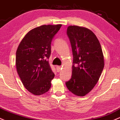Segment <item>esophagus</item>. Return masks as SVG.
I'll list each match as a JSON object with an SVG mask.
<instances>
[{
    "label": "esophagus",
    "mask_w": 120,
    "mask_h": 120,
    "mask_svg": "<svg viewBox=\"0 0 120 120\" xmlns=\"http://www.w3.org/2000/svg\"><path fill=\"white\" fill-rule=\"evenodd\" d=\"M61 68H62V67L60 66H56V71H57V72H60V71L61 70Z\"/></svg>",
    "instance_id": "esophagus-1"
}]
</instances>
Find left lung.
Listing matches in <instances>:
<instances>
[{"label": "left lung", "instance_id": "8db88e82", "mask_svg": "<svg viewBox=\"0 0 120 120\" xmlns=\"http://www.w3.org/2000/svg\"><path fill=\"white\" fill-rule=\"evenodd\" d=\"M73 54L72 76L67 88L78 96H84L98 83L104 66L101 47L94 32L76 25L67 27Z\"/></svg>", "mask_w": 120, "mask_h": 120}]
</instances>
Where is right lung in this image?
I'll return each instance as SVG.
<instances>
[{"label":"right lung","mask_w":120,"mask_h":120,"mask_svg":"<svg viewBox=\"0 0 120 120\" xmlns=\"http://www.w3.org/2000/svg\"><path fill=\"white\" fill-rule=\"evenodd\" d=\"M61 26L43 25L35 28L26 33L17 48V73L25 88L33 95H42L50 88L54 78L48 60L51 42Z\"/></svg>","instance_id":"1"}]
</instances>
